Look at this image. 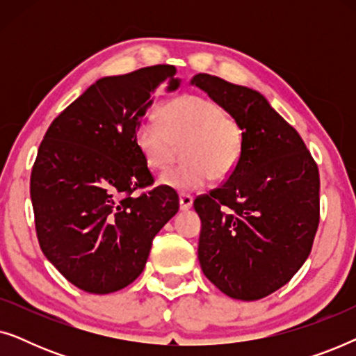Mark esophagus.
Returning <instances> with one entry per match:
<instances>
[{"label":"esophagus","mask_w":356,"mask_h":356,"mask_svg":"<svg viewBox=\"0 0 356 356\" xmlns=\"http://www.w3.org/2000/svg\"><path fill=\"white\" fill-rule=\"evenodd\" d=\"M193 207V196L189 194H179V209L181 211H188Z\"/></svg>","instance_id":"34e87169"}]
</instances>
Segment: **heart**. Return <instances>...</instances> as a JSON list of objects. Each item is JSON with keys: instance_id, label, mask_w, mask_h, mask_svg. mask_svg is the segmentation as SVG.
I'll return each mask as SVG.
<instances>
[{"instance_id": "1", "label": "heart", "mask_w": 356, "mask_h": 356, "mask_svg": "<svg viewBox=\"0 0 356 356\" xmlns=\"http://www.w3.org/2000/svg\"><path fill=\"white\" fill-rule=\"evenodd\" d=\"M136 143L145 163L165 170L173 162L178 144H186L188 163L160 177L165 188L179 193L196 191L213 177L225 178L236 168L243 150V134L235 120L216 102L184 95L165 106L162 118L150 115L140 121Z\"/></svg>"}]
</instances>
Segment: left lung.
<instances>
[{
	"mask_svg": "<svg viewBox=\"0 0 356 356\" xmlns=\"http://www.w3.org/2000/svg\"><path fill=\"white\" fill-rule=\"evenodd\" d=\"M191 84L220 105L243 134L240 162L220 188L199 196L197 257L204 275L235 300L254 301L289 284L319 225V172L303 139L266 97L217 76Z\"/></svg>",
	"mask_w": 356,
	"mask_h": 356,
	"instance_id": "8db88e82",
	"label": "left lung"
}]
</instances>
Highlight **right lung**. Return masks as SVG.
<instances>
[{"label": "right lung", "instance_id": "right-lung-1", "mask_svg": "<svg viewBox=\"0 0 356 356\" xmlns=\"http://www.w3.org/2000/svg\"><path fill=\"white\" fill-rule=\"evenodd\" d=\"M177 67L157 65L102 77L53 120L31 177L35 230L47 259L87 293L138 279L152 240L179 209L157 186L136 143L155 92L179 87Z\"/></svg>", "mask_w": 356, "mask_h": 356}]
</instances>
